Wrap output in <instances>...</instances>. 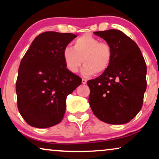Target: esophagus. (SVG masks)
<instances>
[{
  "label": "esophagus",
  "instance_id": "1",
  "mask_svg": "<svg viewBox=\"0 0 159 159\" xmlns=\"http://www.w3.org/2000/svg\"><path fill=\"white\" fill-rule=\"evenodd\" d=\"M81 82H82V84H87V80H86V79H82Z\"/></svg>",
  "mask_w": 159,
  "mask_h": 159
}]
</instances>
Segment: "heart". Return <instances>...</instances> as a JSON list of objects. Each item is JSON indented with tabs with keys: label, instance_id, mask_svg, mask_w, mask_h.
I'll return each instance as SVG.
<instances>
[{
	"label": "heart",
	"instance_id": "b5f03b06",
	"mask_svg": "<svg viewBox=\"0 0 159 159\" xmlns=\"http://www.w3.org/2000/svg\"><path fill=\"white\" fill-rule=\"evenodd\" d=\"M112 48L108 44L100 43L94 36L85 34L73 43V48L66 47L63 52L65 66L69 72L75 73L84 64L81 73L85 77L102 74L112 61Z\"/></svg>",
	"mask_w": 159,
	"mask_h": 159
}]
</instances>
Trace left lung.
Here are the masks:
<instances>
[{
	"label": "left lung",
	"mask_w": 159,
	"mask_h": 159,
	"mask_svg": "<svg viewBox=\"0 0 159 159\" xmlns=\"http://www.w3.org/2000/svg\"><path fill=\"white\" fill-rule=\"evenodd\" d=\"M112 48L109 67L98 78L87 81L89 103L96 117L105 123H129L141 109L147 89V65L140 48L118 30L94 32Z\"/></svg>",
	"instance_id": "8db88e82"
}]
</instances>
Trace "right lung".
Returning a JSON list of instances; mask_svg holds the SVG:
<instances>
[{
	"label": "right lung",
	"mask_w": 159,
	"mask_h": 159,
	"mask_svg": "<svg viewBox=\"0 0 159 159\" xmlns=\"http://www.w3.org/2000/svg\"><path fill=\"white\" fill-rule=\"evenodd\" d=\"M77 37L72 34L45 32L34 39L20 63L16 81L20 114L35 128L61 123L67 96L81 84V78L66 67L63 52Z\"/></svg>",
	"instance_id": "obj_1"
}]
</instances>
